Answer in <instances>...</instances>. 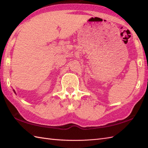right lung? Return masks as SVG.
Segmentation results:
<instances>
[{
    "label": "right lung",
    "mask_w": 148,
    "mask_h": 148,
    "mask_svg": "<svg viewBox=\"0 0 148 148\" xmlns=\"http://www.w3.org/2000/svg\"><path fill=\"white\" fill-rule=\"evenodd\" d=\"M14 93H15V92H14Z\"/></svg>",
    "instance_id": "add662e5"
}]
</instances>
